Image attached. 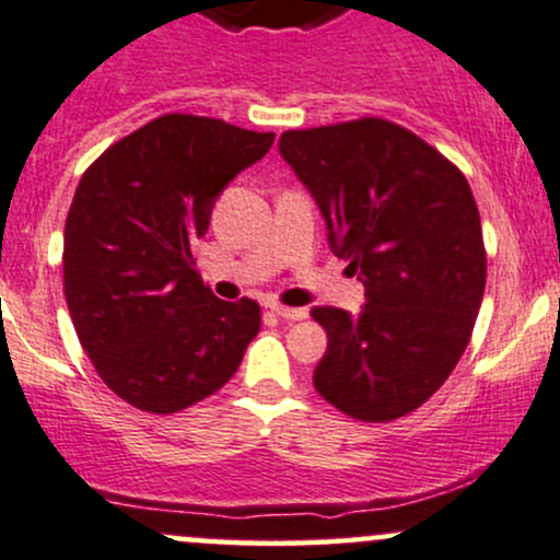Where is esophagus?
Wrapping results in <instances>:
<instances>
[{
  "label": "esophagus",
  "instance_id": "34e87169",
  "mask_svg": "<svg viewBox=\"0 0 560 560\" xmlns=\"http://www.w3.org/2000/svg\"><path fill=\"white\" fill-rule=\"evenodd\" d=\"M268 308L273 311L276 316H281V319H287V322H300V319H305V316H308V311H305V308H290V305H281V303H270Z\"/></svg>",
  "mask_w": 560,
  "mask_h": 560
}]
</instances>
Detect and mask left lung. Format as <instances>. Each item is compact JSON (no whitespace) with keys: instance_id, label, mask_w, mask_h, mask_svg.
I'll use <instances>...</instances> for the list:
<instances>
[{"instance_id":"left-lung-1","label":"left lung","mask_w":560,"mask_h":560,"mask_svg":"<svg viewBox=\"0 0 560 560\" xmlns=\"http://www.w3.org/2000/svg\"><path fill=\"white\" fill-rule=\"evenodd\" d=\"M279 150L368 298L354 316L332 305L311 311L327 332L316 392L357 421L413 413L462 359L486 290L469 182L443 152L384 117L284 131Z\"/></svg>"}]
</instances>
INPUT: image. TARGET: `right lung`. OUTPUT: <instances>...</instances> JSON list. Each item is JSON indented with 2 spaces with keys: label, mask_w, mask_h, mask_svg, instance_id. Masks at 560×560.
<instances>
[{
  "label": "right lung",
  "mask_w": 560,
  "mask_h": 560,
  "mask_svg": "<svg viewBox=\"0 0 560 560\" xmlns=\"http://www.w3.org/2000/svg\"><path fill=\"white\" fill-rule=\"evenodd\" d=\"M273 137L172 112L82 174L63 228V295L98 378L144 413H179L225 386L260 329L255 300L211 295L192 244Z\"/></svg>",
  "instance_id": "obj_1"
}]
</instances>
